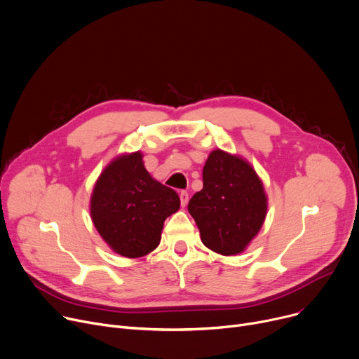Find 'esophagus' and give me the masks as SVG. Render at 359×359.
<instances>
[{"mask_svg": "<svg viewBox=\"0 0 359 359\" xmlns=\"http://www.w3.org/2000/svg\"><path fill=\"white\" fill-rule=\"evenodd\" d=\"M180 200H181V205L185 207L188 204V192L187 191H181L180 192Z\"/></svg>", "mask_w": 359, "mask_h": 359, "instance_id": "1", "label": "esophagus"}]
</instances>
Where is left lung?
Wrapping results in <instances>:
<instances>
[{"label": "left lung", "instance_id": "obj_1", "mask_svg": "<svg viewBox=\"0 0 359 359\" xmlns=\"http://www.w3.org/2000/svg\"><path fill=\"white\" fill-rule=\"evenodd\" d=\"M266 210L263 184L250 165L212 151L203 170V189L188 203L204 245L223 256L243 252L262 229Z\"/></svg>", "mask_w": 359, "mask_h": 359}]
</instances>
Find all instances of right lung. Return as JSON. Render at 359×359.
I'll return each mask as SVG.
<instances>
[{"mask_svg": "<svg viewBox=\"0 0 359 359\" xmlns=\"http://www.w3.org/2000/svg\"><path fill=\"white\" fill-rule=\"evenodd\" d=\"M178 208V194L149 175L141 152L121 156L107 165L90 201L99 234L116 253L130 259L155 249L165 218Z\"/></svg>", "mask_w": 359, "mask_h": 359, "instance_id": "right-lung-1", "label": "right lung"}]
</instances>
